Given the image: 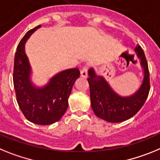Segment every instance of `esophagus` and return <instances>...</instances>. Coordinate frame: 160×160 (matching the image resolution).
I'll list each match as a JSON object with an SVG mask.
<instances>
[{
  "label": "esophagus",
  "mask_w": 160,
  "mask_h": 160,
  "mask_svg": "<svg viewBox=\"0 0 160 160\" xmlns=\"http://www.w3.org/2000/svg\"><path fill=\"white\" fill-rule=\"evenodd\" d=\"M80 75L82 77H86L88 76V67L84 66L82 68L81 71H80Z\"/></svg>",
  "instance_id": "obj_1"
}]
</instances>
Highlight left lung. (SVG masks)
Returning a JSON list of instances; mask_svg holds the SVG:
<instances>
[{"mask_svg": "<svg viewBox=\"0 0 160 160\" xmlns=\"http://www.w3.org/2000/svg\"><path fill=\"white\" fill-rule=\"evenodd\" d=\"M137 55L144 69V78L139 89L134 95L122 97L116 94L102 76L88 71L91 105L96 116L109 122H121L138 113L146 102L150 92V73L143 50L139 45L135 48Z\"/></svg>", "mask_w": 160, "mask_h": 160, "instance_id": "left-lung-1", "label": "left lung"}]
</instances>
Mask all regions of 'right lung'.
Listing matches in <instances>:
<instances>
[{
	"mask_svg": "<svg viewBox=\"0 0 160 160\" xmlns=\"http://www.w3.org/2000/svg\"><path fill=\"white\" fill-rule=\"evenodd\" d=\"M40 25L26 32L19 42L14 57L13 86L18 106L25 118L38 125H50L58 122L68 106L72 86L80 77L78 68L59 72L44 88L34 87L30 80V66L26 53L25 42Z\"/></svg>",
	"mask_w": 160,
	"mask_h": 160,
	"instance_id": "1",
	"label": "right lung"
}]
</instances>
